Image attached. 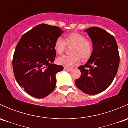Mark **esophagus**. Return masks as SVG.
<instances>
[{
  "instance_id": "obj_1",
  "label": "esophagus",
  "mask_w": 128,
  "mask_h": 128,
  "mask_svg": "<svg viewBox=\"0 0 128 128\" xmlns=\"http://www.w3.org/2000/svg\"><path fill=\"white\" fill-rule=\"evenodd\" d=\"M64 70H68V71H69V70H72V69H71V68H67V67H64Z\"/></svg>"
}]
</instances>
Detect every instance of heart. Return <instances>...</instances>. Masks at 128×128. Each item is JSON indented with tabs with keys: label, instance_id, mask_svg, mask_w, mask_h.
Masks as SVG:
<instances>
[{
	"label": "heart",
	"instance_id": "1",
	"mask_svg": "<svg viewBox=\"0 0 128 128\" xmlns=\"http://www.w3.org/2000/svg\"><path fill=\"white\" fill-rule=\"evenodd\" d=\"M72 46L69 55H64L57 59V63L65 67H71L79 62L80 58L88 60L92 55L94 45L82 34L77 32L69 33L65 36L64 40L58 38L54 42V49L58 54H62L66 46Z\"/></svg>",
	"mask_w": 128,
	"mask_h": 128
}]
</instances>
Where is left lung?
<instances>
[{"label":"left lung","instance_id":"left-lung-1","mask_svg":"<svg viewBox=\"0 0 128 128\" xmlns=\"http://www.w3.org/2000/svg\"><path fill=\"white\" fill-rule=\"evenodd\" d=\"M86 32L92 41L94 51L88 62L78 68L81 76L75 84L85 94L95 95L113 82L119 67V51L114 37L104 30L93 26Z\"/></svg>","mask_w":128,"mask_h":128}]
</instances>
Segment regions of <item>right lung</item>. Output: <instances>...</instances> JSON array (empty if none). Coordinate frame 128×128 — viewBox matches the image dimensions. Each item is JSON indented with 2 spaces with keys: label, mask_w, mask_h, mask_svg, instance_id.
<instances>
[{
  "label": "right lung",
  "mask_w": 128,
  "mask_h": 128,
  "mask_svg": "<svg viewBox=\"0 0 128 128\" xmlns=\"http://www.w3.org/2000/svg\"><path fill=\"white\" fill-rule=\"evenodd\" d=\"M63 31L56 26L40 24L21 37L13 56V70L19 86L29 95L42 98L56 87V75L63 66L54 64L55 41Z\"/></svg>",
  "instance_id": "right-lung-1"
}]
</instances>
